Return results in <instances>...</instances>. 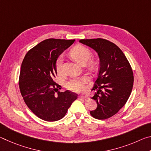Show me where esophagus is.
I'll use <instances>...</instances> for the list:
<instances>
[{
    "label": "esophagus",
    "mask_w": 151,
    "mask_h": 151,
    "mask_svg": "<svg viewBox=\"0 0 151 151\" xmlns=\"http://www.w3.org/2000/svg\"><path fill=\"white\" fill-rule=\"evenodd\" d=\"M79 99H83V100H86V99H88V96L85 95H80L79 96Z\"/></svg>",
    "instance_id": "obj_1"
}]
</instances>
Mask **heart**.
I'll list each match as a JSON object with an SVG mask.
<instances>
[{
  "instance_id": "obj_1",
  "label": "heart",
  "mask_w": 151,
  "mask_h": 151,
  "mask_svg": "<svg viewBox=\"0 0 151 151\" xmlns=\"http://www.w3.org/2000/svg\"><path fill=\"white\" fill-rule=\"evenodd\" d=\"M70 55L74 60L80 65H84L91 57V50L82 45H76L70 50ZM63 57L59 56L55 63V68L58 74L62 73ZM88 68L93 69L96 66V63L93 60H89L87 63ZM88 81V78L83 76L81 78H72L66 83L67 88L75 92H80L84 90L85 85Z\"/></svg>"
}]
</instances>
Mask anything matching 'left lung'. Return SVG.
Returning <instances> with one entry per match:
<instances>
[{
	"mask_svg": "<svg viewBox=\"0 0 151 151\" xmlns=\"http://www.w3.org/2000/svg\"><path fill=\"white\" fill-rule=\"evenodd\" d=\"M98 54L100 68L92 91H96L92 99L97 108L91 111L96 119H109L116 114L127 103L133 86V73L124 53L117 46L103 39H82Z\"/></svg>",
	"mask_w": 151,
	"mask_h": 151,
	"instance_id": "1",
	"label": "left lung"
}]
</instances>
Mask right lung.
<instances>
[{
    "instance_id": "add662e5",
    "label": "right lung",
    "mask_w": 151,
    "mask_h": 151,
    "mask_svg": "<svg viewBox=\"0 0 151 151\" xmlns=\"http://www.w3.org/2000/svg\"><path fill=\"white\" fill-rule=\"evenodd\" d=\"M75 40L49 39L28 52L22 60L19 87L28 107L46 121L63 119L77 94L68 90L58 91L61 86L55 82L57 58L73 44Z\"/></svg>"
}]
</instances>
